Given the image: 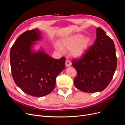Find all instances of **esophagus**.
Segmentation results:
<instances>
[{"mask_svg":"<svg viewBox=\"0 0 125 125\" xmlns=\"http://www.w3.org/2000/svg\"><path fill=\"white\" fill-rule=\"evenodd\" d=\"M65 64H66V67H69V66H70L71 65V62L69 61V60H66Z\"/></svg>","mask_w":125,"mask_h":125,"instance_id":"esophagus-1","label":"esophagus"}]
</instances>
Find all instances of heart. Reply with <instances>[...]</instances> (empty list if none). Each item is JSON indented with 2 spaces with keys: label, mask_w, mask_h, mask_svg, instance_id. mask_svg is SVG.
I'll list each match as a JSON object with an SVG mask.
<instances>
[{
  "label": "heart",
  "mask_w": 125,
  "mask_h": 125,
  "mask_svg": "<svg viewBox=\"0 0 125 125\" xmlns=\"http://www.w3.org/2000/svg\"><path fill=\"white\" fill-rule=\"evenodd\" d=\"M91 43V40L88 36L82 34H75L62 39L60 44L55 43L56 50L65 53V51H71V55L75 58H80L88 51Z\"/></svg>",
  "instance_id": "obj_1"
}]
</instances>
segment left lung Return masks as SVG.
Returning a JSON list of instances; mask_svg holds the SVG:
<instances>
[{
	"label": "left lung",
	"instance_id": "1",
	"mask_svg": "<svg viewBox=\"0 0 125 125\" xmlns=\"http://www.w3.org/2000/svg\"><path fill=\"white\" fill-rule=\"evenodd\" d=\"M96 34L93 46L80 59L73 61L77 72L74 86L84 92L104 90L111 82L117 67L114 42L100 28L96 29Z\"/></svg>",
	"mask_w": 125,
	"mask_h": 125
}]
</instances>
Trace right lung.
Masks as SVG:
<instances>
[{"mask_svg":"<svg viewBox=\"0 0 125 125\" xmlns=\"http://www.w3.org/2000/svg\"><path fill=\"white\" fill-rule=\"evenodd\" d=\"M38 29L22 33L15 41L10 52L13 80L23 91L40 97L51 93L56 85V78L65 68V58H52L41 47L34 50L36 41L42 40Z\"/></svg>","mask_w":125,"mask_h":125,"instance_id":"right-lung-1","label":"right lung"}]
</instances>
